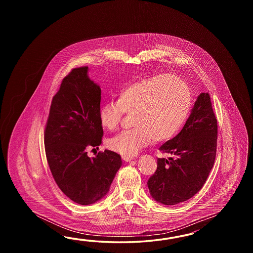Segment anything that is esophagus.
Here are the masks:
<instances>
[{
  "label": "esophagus",
  "mask_w": 253,
  "mask_h": 253,
  "mask_svg": "<svg viewBox=\"0 0 253 253\" xmlns=\"http://www.w3.org/2000/svg\"><path fill=\"white\" fill-rule=\"evenodd\" d=\"M122 159L126 162H130L134 159L133 156H122Z\"/></svg>",
  "instance_id": "esophagus-1"
}]
</instances>
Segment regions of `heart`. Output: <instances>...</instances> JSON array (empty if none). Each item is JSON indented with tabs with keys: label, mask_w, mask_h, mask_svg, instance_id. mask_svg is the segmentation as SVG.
I'll return each instance as SVG.
<instances>
[{
	"label": "heart",
	"mask_w": 253,
	"mask_h": 253,
	"mask_svg": "<svg viewBox=\"0 0 253 253\" xmlns=\"http://www.w3.org/2000/svg\"><path fill=\"white\" fill-rule=\"evenodd\" d=\"M192 105L187 83L175 76L159 74L136 81L119 93L118 102L98 109L100 125L107 130L119 126L125 114L132 115L133 128L108 140V147L123 156H134L155 142L171 139L183 126Z\"/></svg>",
	"instance_id": "heart-1"
}]
</instances>
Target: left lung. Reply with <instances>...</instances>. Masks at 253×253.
<instances>
[{
    "label": "left lung",
    "instance_id": "left-lung-1",
    "mask_svg": "<svg viewBox=\"0 0 253 253\" xmlns=\"http://www.w3.org/2000/svg\"><path fill=\"white\" fill-rule=\"evenodd\" d=\"M218 126L210 95L200 94L181 132L159 148L169 158H158L148 179L151 196L163 205L192 198L204 186L214 164Z\"/></svg>",
    "mask_w": 253,
    "mask_h": 253
}]
</instances>
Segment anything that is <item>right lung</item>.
<instances>
[{
  "instance_id": "obj_1",
  "label": "right lung",
  "mask_w": 253,
  "mask_h": 253,
  "mask_svg": "<svg viewBox=\"0 0 253 253\" xmlns=\"http://www.w3.org/2000/svg\"><path fill=\"white\" fill-rule=\"evenodd\" d=\"M87 69H73L62 80L44 131L46 157L54 180L66 196L81 205L94 204L108 194L122 165L113 151L87 156V150L98 148L103 136L98 119L101 89L89 80Z\"/></svg>"
}]
</instances>
